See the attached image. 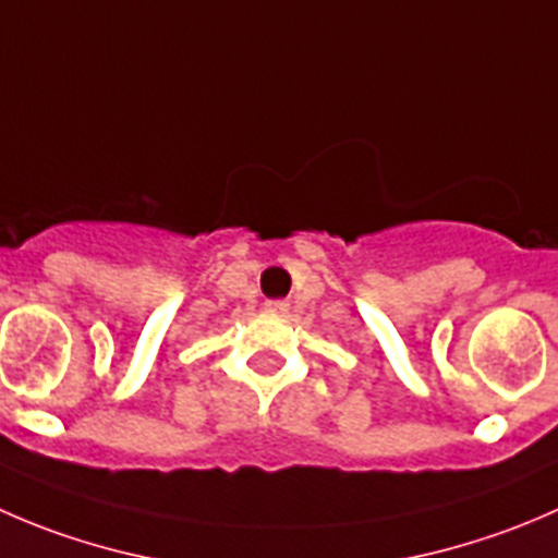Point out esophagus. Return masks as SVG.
I'll return each instance as SVG.
<instances>
[{
    "label": "esophagus",
    "mask_w": 558,
    "mask_h": 558,
    "mask_svg": "<svg viewBox=\"0 0 558 558\" xmlns=\"http://www.w3.org/2000/svg\"><path fill=\"white\" fill-rule=\"evenodd\" d=\"M267 311H272V313H286V311H289V302H283V300L267 302Z\"/></svg>",
    "instance_id": "esophagus-1"
}]
</instances>
